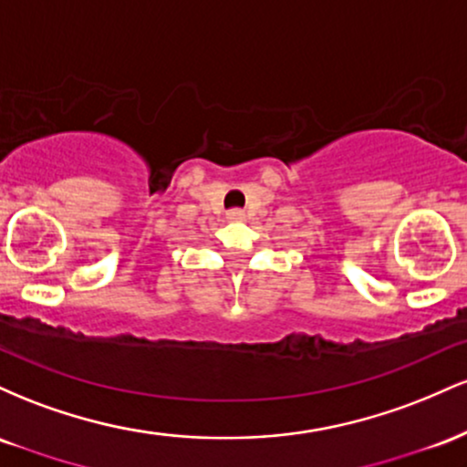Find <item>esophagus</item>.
Returning a JSON list of instances; mask_svg holds the SVG:
<instances>
[{
	"label": "esophagus",
	"instance_id": "esophagus-1",
	"mask_svg": "<svg viewBox=\"0 0 467 467\" xmlns=\"http://www.w3.org/2000/svg\"><path fill=\"white\" fill-rule=\"evenodd\" d=\"M226 217L230 219V222H241V219L245 217V213L241 211V208H233V211L226 213Z\"/></svg>",
	"mask_w": 467,
	"mask_h": 467
}]
</instances>
